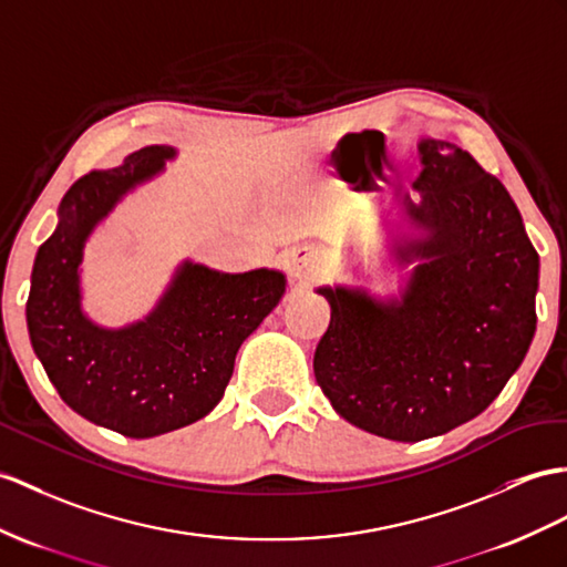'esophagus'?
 Instances as JSON below:
<instances>
[{"label": "esophagus", "instance_id": "34e87169", "mask_svg": "<svg viewBox=\"0 0 567 567\" xmlns=\"http://www.w3.org/2000/svg\"><path fill=\"white\" fill-rule=\"evenodd\" d=\"M288 271H291L293 281L312 284L322 274V257L312 247H298L291 255V261H288Z\"/></svg>", "mask_w": 567, "mask_h": 567}]
</instances>
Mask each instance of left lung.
Returning a JSON list of instances; mask_svg holds the SVG:
<instances>
[{"label": "left lung", "mask_w": 567, "mask_h": 567, "mask_svg": "<svg viewBox=\"0 0 567 567\" xmlns=\"http://www.w3.org/2000/svg\"><path fill=\"white\" fill-rule=\"evenodd\" d=\"M421 202L404 197L419 238L399 300L361 288H317L331 320L315 380L341 419L419 443L476 419L515 375L536 331L538 255L513 197L468 151L421 140Z\"/></svg>", "instance_id": "left-lung-1"}]
</instances>
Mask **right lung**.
I'll return each mask as SVG.
<instances>
[{"mask_svg":"<svg viewBox=\"0 0 567 567\" xmlns=\"http://www.w3.org/2000/svg\"><path fill=\"white\" fill-rule=\"evenodd\" d=\"M134 151L66 189L60 224L38 247L25 302L33 351L64 404L127 437H154L204 419L224 396L240 343L279 306L281 271L220 274L185 261L142 322L105 329L81 310L79 267L91 230L136 185L175 158Z\"/></svg>","mask_w":567,"mask_h":567,"instance_id":"obj_1","label":"right lung"}]
</instances>
